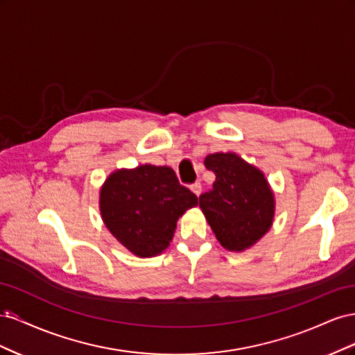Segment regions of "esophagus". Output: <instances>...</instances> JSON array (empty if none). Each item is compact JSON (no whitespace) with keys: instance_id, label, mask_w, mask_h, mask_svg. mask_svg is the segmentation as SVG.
I'll return each mask as SVG.
<instances>
[{"instance_id":"esophagus-1","label":"esophagus","mask_w":355,"mask_h":355,"mask_svg":"<svg viewBox=\"0 0 355 355\" xmlns=\"http://www.w3.org/2000/svg\"><path fill=\"white\" fill-rule=\"evenodd\" d=\"M189 188H191L192 192H194L196 196H200V194H201V184H200V182H196V184H192Z\"/></svg>"}]
</instances>
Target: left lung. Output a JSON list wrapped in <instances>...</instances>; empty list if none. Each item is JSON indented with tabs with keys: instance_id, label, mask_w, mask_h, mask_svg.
<instances>
[{
	"instance_id": "8db88e82",
	"label": "left lung",
	"mask_w": 355,
	"mask_h": 355,
	"mask_svg": "<svg viewBox=\"0 0 355 355\" xmlns=\"http://www.w3.org/2000/svg\"><path fill=\"white\" fill-rule=\"evenodd\" d=\"M204 166L216 175L200 207L218 241L231 252L249 249L271 228L274 194L261 170L237 154H210Z\"/></svg>"
}]
</instances>
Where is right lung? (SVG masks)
<instances>
[{
  "mask_svg": "<svg viewBox=\"0 0 355 355\" xmlns=\"http://www.w3.org/2000/svg\"><path fill=\"white\" fill-rule=\"evenodd\" d=\"M198 197L180 185L170 167L151 164L116 170L101 189V213L106 228L128 250L141 257L164 252L176 222Z\"/></svg>",
  "mask_w": 355,
  "mask_h": 355,
  "instance_id": "1",
  "label": "right lung"
}]
</instances>
